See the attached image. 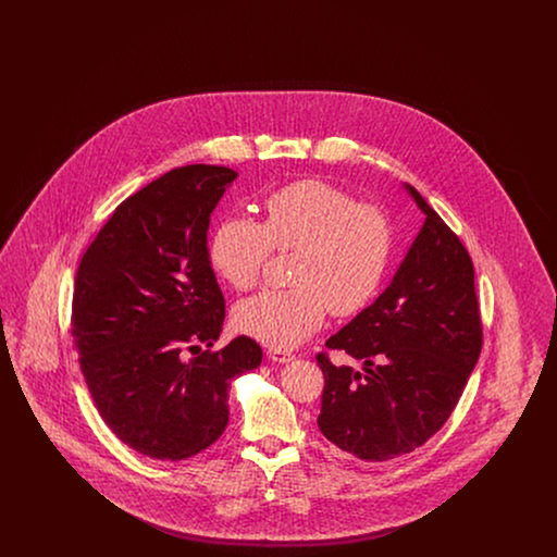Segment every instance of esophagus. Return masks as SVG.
I'll return each instance as SVG.
<instances>
[{"label":"esophagus","mask_w":557,"mask_h":557,"mask_svg":"<svg viewBox=\"0 0 557 557\" xmlns=\"http://www.w3.org/2000/svg\"><path fill=\"white\" fill-rule=\"evenodd\" d=\"M267 357H269L273 363H290V361L296 359L288 350H277V348H269V350H267Z\"/></svg>","instance_id":"obj_1"}]
</instances>
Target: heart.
Segmentation results:
<instances>
[{
  "instance_id": "obj_1",
  "label": "heart",
  "mask_w": 557,
  "mask_h": 557,
  "mask_svg": "<svg viewBox=\"0 0 557 557\" xmlns=\"http://www.w3.org/2000/svg\"><path fill=\"white\" fill-rule=\"evenodd\" d=\"M265 223L234 214L211 238V263L221 280L244 292L257 286L275 248H300L292 290H267L242 300L236 325L269 348L302 345L323 325L327 309L350 318L370 307L393 257L388 214L319 180L275 189Z\"/></svg>"
}]
</instances>
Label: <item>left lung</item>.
<instances>
[{"label": "left lung", "mask_w": 557, "mask_h": 557, "mask_svg": "<svg viewBox=\"0 0 557 557\" xmlns=\"http://www.w3.org/2000/svg\"><path fill=\"white\" fill-rule=\"evenodd\" d=\"M403 189L424 212L418 236L386 290L325 343L363 371L318 357L325 377L319 430L371 463L411 453L441 430L482 346L468 250L416 187Z\"/></svg>", "instance_id": "1"}]
</instances>
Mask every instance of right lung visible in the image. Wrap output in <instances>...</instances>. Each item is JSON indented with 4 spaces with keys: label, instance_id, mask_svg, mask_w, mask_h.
Returning a JSON list of instances; mask_svg holds the SVG:
<instances>
[{
    "label": "right lung",
    "instance_id": "add662e5",
    "mask_svg": "<svg viewBox=\"0 0 557 557\" xmlns=\"http://www.w3.org/2000/svg\"><path fill=\"white\" fill-rule=\"evenodd\" d=\"M236 177L216 164L164 173L114 211L75 275L73 338L89 393L110 430L154 459L211 447L230 420V382L263 359L248 336L182 357L223 330L209 225Z\"/></svg>",
    "mask_w": 557,
    "mask_h": 557
}]
</instances>
